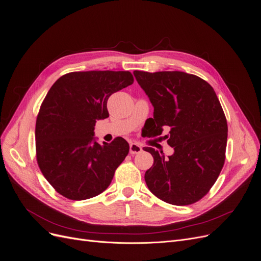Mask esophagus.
Returning a JSON list of instances; mask_svg holds the SVG:
<instances>
[{"label": "esophagus", "instance_id": "34e87169", "mask_svg": "<svg viewBox=\"0 0 261 261\" xmlns=\"http://www.w3.org/2000/svg\"><path fill=\"white\" fill-rule=\"evenodd\" d=\"M142 147L136 144V143H131L130 144V153L131 154H136V153H141L142 152Z\"/></svg>", "mask_w": 261, "mask_h": 261}]
</instances>
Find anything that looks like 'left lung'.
I'll return each mask as SVG.
<instances>
[{
    "label": "left lung",
    "mask_w": 261,
    "mask_h": 261,
    "mask_svg": "<svg viewBox=\"0 0 261 261\" xmlns=\"http://www.w3.org/2000/svg\"><path fill=\"white\" fill-rule=\"evenodd\" d=\"M134 77L152 103L151 135L164 136L173 148L169 156L145 147L153 165L145 173L151 193L173 205L193 204L217 181L225 160L227 122L210 84L184 72L148 73Z\"/></svg>",
    "instance_id": "obj_1"
}]
</instances>
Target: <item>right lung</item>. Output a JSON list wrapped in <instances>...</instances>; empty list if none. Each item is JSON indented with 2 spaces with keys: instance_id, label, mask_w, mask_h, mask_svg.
<instances>
[{
  "instance_id": "right-lung-1",
  "label": "right lung",
  "mask_w": 261,
  "mask_h": 261,
  "mask_svg": "<svg viewBox=\"0 0 261 261\" xmlns=\"http://www.w3.org/2000/svg\"><path fill=\"white\" fill-rule=\"evenodd\" d=\"M133 84L130 72H73L49 89L36 121L38 165L57 193L71 200L98 196L129 152L122 138L100 145L96 120L109 117L107 101Z\"/></svg>"
}]
</instances>
